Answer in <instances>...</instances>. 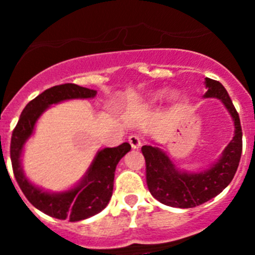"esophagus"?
Instances as JSON below:
<instances>
[{"instance_id": "34e87169", "label": "esophagus", "mask_w": 255, "mask_h": 255, "mask_svg": "<svg viewBox=\"0 0 255 255\" xmlns=\"http://www.w3.org/2000/svg\"><path fill=\"white\" fill-rule=\"evenodd\" d=\"M128 142H129L130 146H132L133 149H139L140 146H142V140H140V138L135 134L130 135V137L128 138Z\"/></svg>"}]
</instances>
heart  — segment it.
<instances>
[{"label": "heart", "instance_id": "1", "mask_svg": "<svg viewBox=\"0 0 255 255\" xmlns=\"http://www.w3.org/2000/svg\"><path fill=\"white\" fill-rule=\"evenodd\" d=\"M165 97V90H158V91L153 92V94L150 95V97H149L148 100V105H155L158 104L159 101H161V100ZM171 99H177V94L176 92H174V94H171Z\"/></svg>", "mask_w": 255, "mask_h": 255}]
</instances>
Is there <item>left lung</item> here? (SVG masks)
Instances as JSON below:
<instances>
[{
  "instance_id": "left-lung-1",
  "label": "left lung",
  "mask_w": 255,
  "mask_h": 255,
  "mask_svg": "<svg viewBox=\"0 0 255 255\" xmlns=\"http://www.w3.org/2000/svg\"><path fill=\"white\" fill-rule=\"evenodd\" d=\"M207 92L204 99H218L230 112L235 123V135L222 155L208 169L197 173L176 168L168 154L155 145H143L146 164V185L150 194L161 204L177 208H191L213 199L230 185L239 165L242 154V127L230 95L223 85L205 78Z\"/></svg>"
}]
</instances>
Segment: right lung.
Wrapping results in <instances>:
<instances>
[{"instance_id":"1","label":"right lung","mask_w":255,"mask_h":255,"mask_svg":"<svg viewBox=\"0 0 255 255\" xmlns=\"http://www.w3.org/2000/svg\"><path fill=\"white\" fill-rule=\"evenodd\" d=\"M97 91L75 84L53 86L35 97L23 110L11 138V161L13 174L28 201L45 215L70 222L86 220L101 212L110 202L118 161L130 150L129 143L104 148L95 155L85 175L74 187L60 192L43 190L28 180L22 166L24 144L34 133L40 116L51 105L68 100L94 99Z\"/></svg>"}]
</instances>
